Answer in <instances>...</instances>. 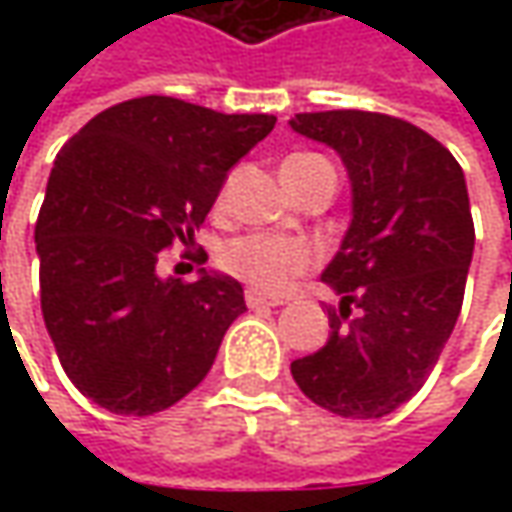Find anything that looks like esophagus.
<instances>
[{
  "label": "esophagus",
  "mask_w": 512,
  "mask_h": 512,
  "mask_svg": "<svg viewBox=\"0 0 512 512\" xmlns=\"http://www.w3.org/2000/svg\"><path fill=\"white\" fill-rule=\"evenodd\" d=\"M245 302H247V307H279L282 305V299L265 296V293H259V290H247Z\"/></svg>",
  "instance_id": "obj_1"
}]
</instances>
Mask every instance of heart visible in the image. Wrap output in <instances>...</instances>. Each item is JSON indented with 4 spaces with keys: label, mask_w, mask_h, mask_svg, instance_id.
Masks as SVG:
<instances>
[{
    "label": "heart",
    "mask_w": 512,
    "mask_h": 512,
    "mask_svg": "<svg viewBox=\"0 0 512 512\" xmlns=\"http://www.w3.org/2000/svg\"><path fill=\"white\" fill-rule=\"evenodd\" d=\"M319 156L313 153H296L285 162V168H302ZM219 262L230 276L242 279L259 293H282L293 285L302 273L316 267L319 253L305 239H285L270 233H247L233 242H227Z\"/></svg>",
    "instance_id": "1"
}]
</instances>
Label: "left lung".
<instances>
[{"label": "left lung", "mask_w": 512, "mask_h": 512, "mask_svg": "<svg viewBox=\"0 0 512 512\" xmlns=\"http://www.w3.org/2000/svg\"><path fill=\"white\" fill-rule=\"evenodd\" d=\"M290 128L336 150L353 185V222L322 273L342 296L330 339L290 373L330 413L382 419L422 390L459 319L476 242L464 173L387 113H296Z\"/></svg>", "instance_id": "left-lung-1"}]
</instances>
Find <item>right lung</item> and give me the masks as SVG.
<instances>
[{
    "instance_id": "right-lung-1",
    "label": "right lung",
    "mask_w": 512,
    "mask_h": 512,
    "mask_svg": "<svg viewBox=\"0 0 512 512\" xmlns=\"http://www.w3.org/2000/svg\"><path fill=\"white\" fill-rule=\"evenodd\" d=\"M273 125L267 113L139 96L93 116L59 150L36 219L39 293L82 396L119 416H153L205 379L247 310L242 285L205 270L196 282L159 279L156 265L193 239L227 170Z\"/></svg>"
}]
</instances>
